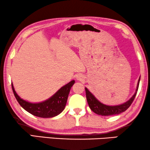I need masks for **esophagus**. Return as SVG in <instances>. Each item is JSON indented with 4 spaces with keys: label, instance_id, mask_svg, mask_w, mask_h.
I'll use <instances>...</instances> for the list:
<instances>
[{
    "label": "esophagus",
    "instance_id": "1",
    "mask_svg": "<svg viewBox=\"0 0 150 150\" xmlns=\"http://www.w3.org/2000/svg\"><path fill=\"white\" fill-rule=\"evenodd\" d=\"M76 79H77L78 81H83L84 79V76L82 74H78L76 77Z\"/></svg>",
    "mask_w": 150,
    "mask_h": 150
}]
</instances>
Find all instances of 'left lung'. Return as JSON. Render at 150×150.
Masks as SVG:
<instances>
[{
  "label": "left lung",
  "mask_w": 150,
  "mask_h": 150,
  "mask_svg": "<svg viewBox=\"0 0 150 150\" xmlns=\"http://www.w3.org/2000/svg\"><path fill=\"white\" fill-rule=\"evenodd\" d=\"M139 81H140V77L139 79L135 93L134 94V95L129 100L126 101V103H123V104L114 105V106H110V105H106L103 104L98 100H97L96 97L88 90L87 88H85L86 99H87L88 105H89L90 109L93 112L96 113V114L103 115V116H109V115H117L120 114V113L122 112H124L130 106V105L132 104L134 98H135V96L139 88Z\"/></svg>",
  "instance_id": "1"
}]
</instances>
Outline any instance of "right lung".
Returning <instances> with one entry per match:
<instances>
[{
	"label": "right lung",
	"mask_w": 150,
	"mask_h": 150,
	"mask_svg": "<svg viewBox=\"0 0 150 150\" xmlns=\"http://www.w3.org/2000/svg\"><path fill=\"white\" fill-rule=\"evenodd\" d=\"M74 83L75 81L73 80L62 86L49 99L38 103H32L23 100L15 91L13 83H11V86L15 97L22 108L35 116L48 118L56 116L64 110L69 92Z\"/></svg>",
	"instance_id": "right-lung-1"
}]
</instances>
